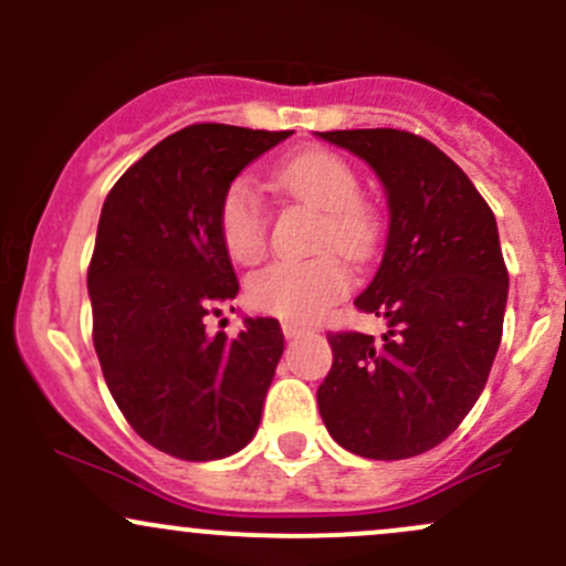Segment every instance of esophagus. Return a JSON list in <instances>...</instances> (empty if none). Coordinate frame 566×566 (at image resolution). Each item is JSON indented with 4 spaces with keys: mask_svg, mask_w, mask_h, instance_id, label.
I'll return each instance as SVG.
<instances>
[{
    "mask_svg": "<svg viewBox=\"0 0 566 566\" xmlns=\"http://www.w3.org/2000/svg\"><path fill=\"white\" fill-rule=\"evenodd\" d=\"M282 331H284V336H287V339H295V336L310 334V328H306V325H301V323H295V319H282Z\"/></svg>",
    "mask_w": 566,
    "mask_h": 566,
    "instance_id": "1",
    "label": "esophagus"
}]
</instances>
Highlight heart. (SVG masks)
I'll use <instances>...</instances> for the list:
<instances>
[{
	"label": "heart",
	"mask_w": 566,
	"mask_h": 566,
	"mask_svg": "<svg viewBox=\"0 0 566 566\" xmlns=\"http://www.w3.org/2000/svg\"><path fill=\"white\" fill-rule=\"evenodd\" d=\"M276 186L295 202L319 210L317 249H336L353 262H367L380 241L378 219L361 199L358 172L331 150H304L287 158L273 175ZM219 232L227 254L251 265L265 254L268 213L249 182L227 188L219 210ZM350 290V271L334 251L310 260H282L251 273L247 301L256 312L312 319Z\"/></svg>",
	"instance_id": "heart-1"
}]
</instances>
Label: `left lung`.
Instances as JSON below:
<instances>
[{"label": "left lung", "mask_w": 566, "mask_h": 566, "mask_svg": "<svg viewBox=\"0 0 566 566\" xmlns=\"http://www.w3.org/2000/svg\"><path fill=\"white\" fill-rule=\"evenodd\" d=\"M364 158L389 199L378 273L356 298L386 319L380 339L331 334L317 405L342 449L405 460L447 441L488 384L504 331L506 273L490 205L432 142L397 128L325 130Z\"/></svg>", "instance_id": "8db88e82"}]
</instances>
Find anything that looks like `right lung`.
I'll return each instance as SVG.
<instances>
[{"instance_id":"right-lung-1","label":"right lung","mask_w":566,"mask_h":566,"mask_svg":"<svg viewBox=\"0 0 566 566\" xmlns=\"http://www.w3.org/2000/svg\"><path fill=\"white\" fill-rule=\"evenodd\" d=\"M293 130L199 123L158 142L108 191L87 271L93 342L136 436L177 460H221L254 438L284 350L279 319L208 336L238 295L221 243L227 188Z\"/></svg>"}]
</instances>
